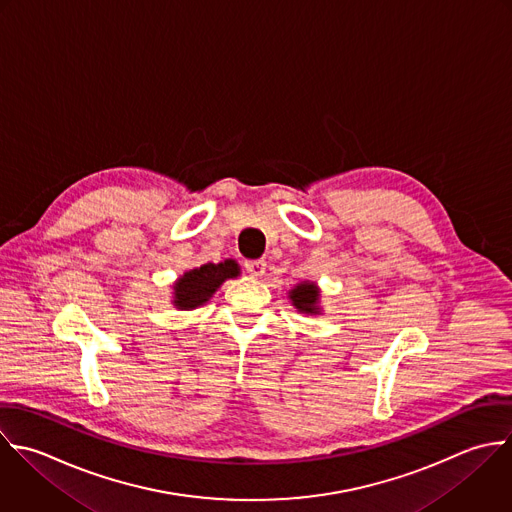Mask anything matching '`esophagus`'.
Here are the masks:
<instances>
[{"label": "esophagus", "instance_id": "34e87169", "mask_svg": "<svg viewBox=\"0 0 512 512\" xmlns=\"http://www.w3.org/2000/svg\"><path fill=\"white\" fill-rule=\"evenodd\" d=\"M245 269H247V273H249L251 277L259 279V277H263V275H265V271H267V263H265L263 259L247 261V263H245Z\"/></svg>", "mask_w": 512, "mask_h": 512}]
</instances>
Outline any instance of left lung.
Returning <instances> with one entry per match:
<instances>
[{
  "mask_svg": "<svg viewBox=\"0 0 512 512\" xmlns=\"http://www.w3.org/2000/svg\"><path fill=\"white\" fill-rule=\"evenodd\" d=\"M291 305L301 315H321V289L315 281H301L287 293Z\"/></svg>",
  "mask_w": 512,
  "mask_h": 512,
  "instance_id": "obj_1",
  "label": "left lung"
}]
</instances>
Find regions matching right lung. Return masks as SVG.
I'll return each mask as SVG.
<instances>
[{"label": "right lung", "mask_w": 512, "mask_h": 512, "mask_svg": "<svg viewBox=\"0 0 512 512\" xmlns=\"http://www.w3.org/2000/svg\"><path fill=\"white\" fill-rule=\"evenodd\" d=\"M239 275L241 267L235 259L205 263L201 267L189 269L179 275L177 281L171 285V305L179 311H193L197 307H203L227 279H237Z\"/></svg>", "instance_id": "right-lung-1"}]
</instances>
